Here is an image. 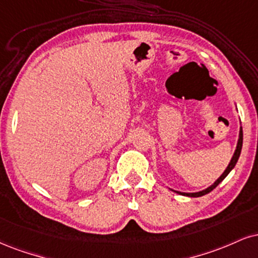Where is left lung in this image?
Here are the masks:
<instances>
[{"instance_id": "obj_1", "label": "left lung", "mask_w": 258, "mask_h": 258, "mask_svg": "<svg viewBox=\"0 0 258 258\" xmlns=\"http://www.w3.org/2000/svg\"><path fill=\"white\" fill-rule=\"evenodd\" d=\"M241 147H243V128H241V127H240V130H239V137H238V142H237V148H235L233 156H232L231 161H229V163H228L227 168H226V169H225V172H223L222 174L220 175L219 178L215 180V181H214V184L210 185L209 187L204 188V190L198 191V192H180V191L172 190V188H170V190L174 191L175 194L181 195V196H187V197H201V196H204V195L209 194V192H212V191L214 190V188H215L216 186H218V185L220 184V182H221L222 180L225 179L226 176H227V175L229 174V172H231V170L233 169L234 167H235V164H237V162H238L239 156H240V153H241Z\"/></svg>"}]
</instances>
